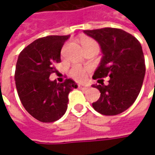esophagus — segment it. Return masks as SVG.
<instances>
[{"label":"esophagus","mask_w":155,"mask_h":155,"mask_svg":"<svg viewBox=\"0 0 155 155\" xmlns=\"http://www.w3.org/2000/svg\"><path fill=\"white\" fill-rule=\"evenodd\" d=\"M78 87L81 88V89H87L88 87V86L87 85H84V84H79Z\"/></svg>","instance_id":"esophagus-1"}]
</instances>
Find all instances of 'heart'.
Here are the masks:
<instances>
[{
	"instance_id": "1",
	"label": "heart",
	"mask_w": 155,
	"mask_h": 155,
	"mask_svg": "<svg viewBox=\"0 0 155 155\" xmlns=\"http://www.w3.org/2000/svg\"><path fill=\"white\" fill-rule=\"evenodd\" d=\"M80 42H81V44L82 45L83 49H86V48H88V47H92V46L98 47V44L94 39H92V38H88V37H81V39H80ZM86 72H87L86 68L81 67V66H78V65H75L70 69L69 74L74 79H75L77 81H83L86 77Z\"/></svg>"
}]
</instances>
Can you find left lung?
I'll return each mask as SVG.
<instances>
[{
	"label": "left lung",
	"mask_w": 155,
	"mask_h": 155,
	"mask_svg": "<svg viewBox=\"0 0 155 155\" xmlns=\"http://www.w3.org/2000/svg\"><path fill=\"white\" fill-rule=\"evenodd\" d=\"M84 33L99 43L103 53L93 78L110 77L107 85L103 80H99L102 82L99 85H93L100 92L93 107L105 116L120 114L136 101L143 83L146 68L141 44L134 36L117 28L86 30Z\"/></svg>",
	"instance_id": "1"
}]
</instances>
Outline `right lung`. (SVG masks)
<instances>
[{
    "mask_svg": "<svg viewBox=\"0 0 155 155\" xmlns=\"http://www.w3.org/2000/svg\"><path fill=\"white\" fill-rule=\"evenodd\" d=\"M67 36H47L33 41L19 53L14 74L21 103L37 120L52 123L65 114L68 94L77 87L71 79L64 82L51 81L56 72L55 64L61 61V50Z\"/></svg>",
    "mask_w": 155,
    "mask_h": 155,
    "instance_id": "obj_1",
    "label": "right lung"
}]
</instances>
